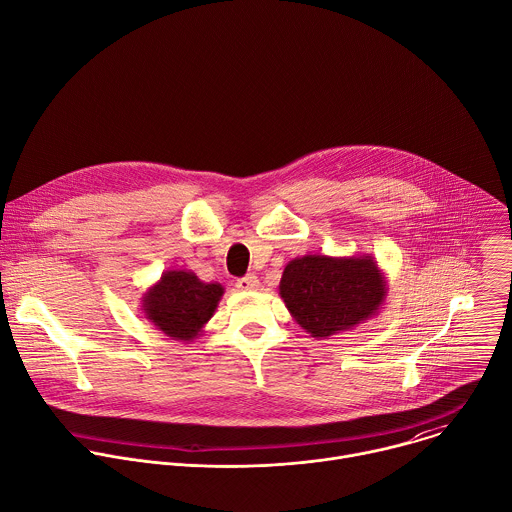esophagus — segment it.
<instances>
[{
  "instance_id": "esophagus-1",
  "label": "esophagus",
  "mask_w": 512,
  "mask_h": 512,
  "mask_svg": "<svg viewBox=\"0 0 512 512\" xmlns=\"http://www.w3.org/2000/svg\"><path fill=\"white\" fill-rule=\"evenodd\" d=\"M237 287L241 289V291H253V289H257L259 287V277L257 275H245V277H241V279H237Z\"/></svg>"
}]
</instances>
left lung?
<instances>
[{
  "label": "left lung",
  "mask_w": 512,
  "mask_h": 512,
  "mask_svg": "<svg viewBox=\"0 0 512 512\" xmlns=\"http://www.w3.org/2000/svg\"><path fill=\"white\" fill-rule=\"evenodd\" d=\"M387 279L373 255H302L291 259L279 281V296L310 336L344 334L379 314Z\"/></svg>",
  "instance_id": "8db88e82"
}]
</instances>
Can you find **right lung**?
<instances>
[{
  "instance_id": "obj_1",
  "label": "right lung",
  "mask_w": 512,
  "mask_h": 512,
  "mask_svg": "<svg viewBox=\"0 0 512 512\" xmlns=\"http://www.w3.org/2000/svg\"><path fill=\"white\" fill-rule=\"evenodd\" d=\"M223 294L221 283L200 281L190 269H168L141 296V314L168 338L192 342L204 332Z\"/></svg>"
}]
</instances>
